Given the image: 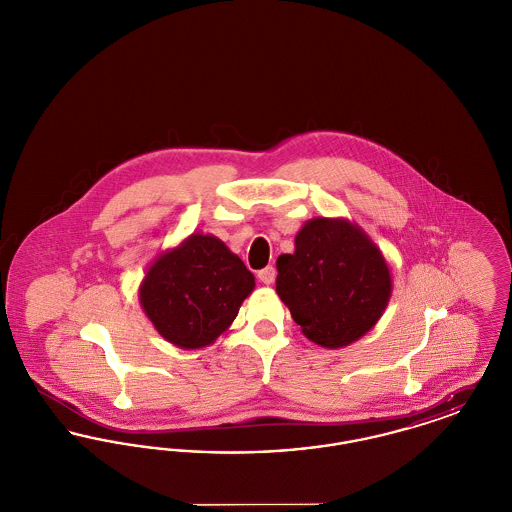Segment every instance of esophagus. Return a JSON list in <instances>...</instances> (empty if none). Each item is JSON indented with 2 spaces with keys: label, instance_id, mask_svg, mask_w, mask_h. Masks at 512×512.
<instances>
[{
  "label": "esophagus",
  "instance_id": "1",
  "mask_svg": "<svg viewBox=\"0 0 512 512\" xmlns=\"http://www.w3.org/2000/svg\"><path fill=\"white\" fill-rule=\"evenodd\" d=\"M257 276H259V280H261L263 284H267V286H270V284L274 282V278H276V268H263V270H259V274H257Z\"/></svg>",
  "mask_w": 512,
  "mask_h": 512
}]
</instances>
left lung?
<instances>
[{"label":"left lung","mask_w":512,"mask_h":512,"mask_svg":"<svg viewBox=\"0 0 512 512\" xmlns=\"http://www.w3.org/2000/svg\"><path fill=\"white\" fill-rule=\"evenodd\" d=\"M276 293L307 340L326 349L361 340L384 315L391 272L365 230L317 217L295 234V251L276 261Z\"/></svg>","instance_id":"8db88e82"}]
</instances>
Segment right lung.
Listing matches in <instances>:
<instances>
[{
    "instance_id": "obj_1",
    "label": "right lung",
    "mask_w": 512,
    "mask_h": 512,
    "mask_svg": "<svg viewBox=\"0 0 512 512\" xmlns=\"http://www.w3.org/2000/svg\"><path fill=\"white\" fill-rule=\"evenodd\" d=\"M255 276L217 236L194 232L159 253L140 284L153 328L180 349H201L228 332Z\"/></svg>"
}]
</instances>
